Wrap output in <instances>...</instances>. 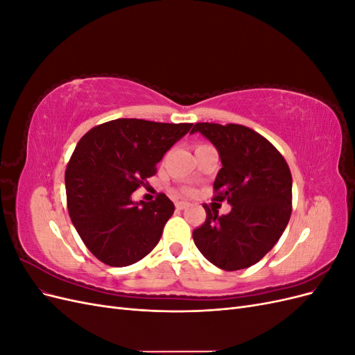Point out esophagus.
<instances>
[{
  "instance_id": "34e87169",
  "label": "esophagus",
  "mask_w": 355,
  "mask_h": 355,
  "mask_svg": "<svg viewBox=\"0 0 355 355\" xmlns=\"http://www.w3.org/2000/svg\"><path fill=\"white\" fill-rule=\"evenodd\" d=\"M187 206H188V204L184 202V201H176V209L178 210H184Z\"/></svg>"
}]
</instances>
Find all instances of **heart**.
I'll return each instance as SVG.
<instances>
[{"instance_id": "obj_1", "label": "heart", "mask_w": 355, "mask_h": 355, "mask_svg": "<svg viewBox=\"0 0 355 355\" xmlns=\"http://www.w3.org/2000/svg\"><path fill=\"white\" fill-rule=\"evenodd\" d=\"M198 146H204V145L201 144V145H198ZM198 146H197V148H198ZM182 192H184V194H187V196H189V194H192V189L188 188V187H185V188H182Z\"/></svg>"}]
</instances>
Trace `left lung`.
I'll list each match as a JSON object with an SVG mask.
<instances>
[{
    "instance_id": "obj_1",
    "label": "left lung",
    "mask_w": 355,
    "mask_h": 355,
    "mask_svg": "<svg viewBox=\"0 0 355 355\" xmlns=\"http://www.w3.org/2000/svg\"><path fill=\"white\" fill-rule=\"evenodd\" d=\"M216 146L222 168L214 179L213 200L232 209L218 216L202 204L207 218L192 231L198 250L225 271L259 262L284 232L292 214V173L284 157L262 135L241 124L197 123Z\"/></svg>"
}]
</instances>
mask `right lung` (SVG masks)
<instances>
[{"instance_id": "obj_1", "label": "right lung", "mask_w": 355, "mask_h": 355, "mask_svg": "<svg viewBox=\"0 0 355 355\" xmlns=\"http://www.w3.org/2000/svg\"><path fill=\"white\" fill-rule=\"evenodd\" d=\"M192 124L118 118L93 127L75 146L65 171L69 218L85 247L110 266L141 261L158 244L175 204L132 194Z\"/></svg>"}]
</instances>
